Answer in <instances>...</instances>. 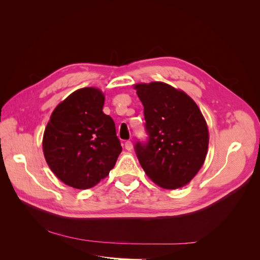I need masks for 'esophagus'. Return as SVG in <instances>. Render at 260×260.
Instances as JSON below:
<instances>
[{
	"label": "esophagus",
	"mask_w": 260,
	"mask_h": 260,
	"mask_svg": "<svg viewBox=\"0 0 260 260\" xmlns=\"http://www.w3.org/2000/svg\"><path fill=\"white\" fill-rule=\"evenodd\" d=\"M124 147H125V149H128V151H131V149L133 148V143L131 142V141H127V142L124 143Z\"/></svg>",
	"instance_id": "esophagus-1"
}]
</instances>
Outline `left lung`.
I'll list each match as a JSON object with an SVG mask.
<instances>
[{
  "label": "left lung",
  "mask_w": 260,
  "mask_h": 260,
  "mask_svg": "<svg viewBox=\"0 0 260 260\" xmlns=\"http://www.w3.org/2000/svg\"><path fill=\"white\" fill-rule=\"evenodd\" d=\"M144 106L147 144L136 152L146 176L155 184L176 190L191 182L205 162L209 132L192 98L160 81L133 85Z\"/></svg>",
  "instance_id": "8db88e82"
}]
</instances>
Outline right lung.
Here are the masks:
<instances>
[{
    "mask_svg": "<svg viewBox=\"0 0 260 260\" xmlns=\"http://www.w3.org/2000/svg\"><path fill=\"white\" fill-rule=\"evenodd\" d=\"M98 88L78 89L55 107L42 147L46 164L65 184L86 190L109 175L122 147L115 122L103 113Z\"/></svg>",
    "mask_w": 260,
    "mask_h": 260,
    "instance_id": "right-lung-1",
    "label": "right lung"
}]
</instances>
